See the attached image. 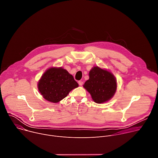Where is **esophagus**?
Listing matches in <instances>:
<instances>
[{
	"mask_svg": "<svg viewBox=\"0 0 158 158\" xmlns=\"http://www.w3.org/2000/svg\"><path fill=\"white\" fill-rule=\"evenodd\" d=\"M78 83H79V85H83V82L81 81H79L78 82Z\"/></svg>",
	"mask_w": 158,
	"mask_h": 158,
	"instance_id": "1",
	"label": "esophagus"
}]
</instances>
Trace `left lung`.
Listing matches in <instances>:
<instances>
[{
    "instance_id": "1",
    "label": "left lung",
    "mask_w": 158,
    "mask_h": 158,
    "mask_svg": "<svg viewBox=\"0 0 158 158\" xmlns=\"http://www.w3.org/2000/svg\"><path fill=\"white\" fill-rule=\"evenodd\" d=\"M84 87L91 95L93 101L98 104L109 101L116 93L117 82L110 72L94 67L89 72V79Z\"/></svg>"
}]
</instances>
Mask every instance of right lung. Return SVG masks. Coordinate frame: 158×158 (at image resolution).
Here are the masks:
<instances>
[{"instance_id":"add662e5","label":"right lung","mask_w":158,"mask_h":158,"mask_svg":"<svg viewBox=\"0 0 158 158\" xmlns=\"http://www.w3.org/2000/svg\"><path fill=\"white\" fill-rule=\"evenodd\" d=\"M73 76L62 67L49 69L41 77L38 89L44 99L52 102H58L72 90L78 87Z\"/></svg>"}]
</instances>
